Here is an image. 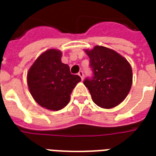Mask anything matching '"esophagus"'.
Here are the masks:
<instances>
[{
	"instance_id": "34e87169",
	"label": "esophagus",
	"mask_w": 156,
	"mask_h": 156,
	"mask_svg": "<svg viewBox=\"0 0 156 156\" xmlns=\"http://www.w3.org/2000/svg\"><path fill=\"white\" fill-rule=\"evenodd\" d=\"M78 76H79L81 78V80L84 79V72H83L82 70L79 71V73H78Z\"/></svg>"
}]
</instances>
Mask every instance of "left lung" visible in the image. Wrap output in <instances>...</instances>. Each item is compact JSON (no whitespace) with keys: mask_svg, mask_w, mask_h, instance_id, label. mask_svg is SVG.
Returning a JSON list of instances; mask_svg holds the SVG:
<instances>
[{"mask_svg":"<svg viewBox=\"0 0 156 156\" xmlns=\"http://www.w3.org/2000/svg\"><path fill=\"white\" fill-rule=\"evenodd\" d=\"M90 58L92 78H86L95 104L105 109L116 106L126 99L132 85V69L126 59L111 49L95 45L85 51Z\"/></svg>","mask_w":156,"mask_h":156,"instance_id":"obj_1","label":"left lung"}]
</instances>
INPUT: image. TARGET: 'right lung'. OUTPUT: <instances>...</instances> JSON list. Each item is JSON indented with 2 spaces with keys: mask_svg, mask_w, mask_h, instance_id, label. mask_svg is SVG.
<instances>
[{
  "mask_svg": "<svg viewBox=\"0 0 156 156\" xmlns=\"http://www.w3.org/2000/svg\"><path fill=\"white\" fill-rule=\"evenodd\" d=\"M61 51L50 49L42 53L27 73L30 94L38 104L51 111H59L70 101V94L81 79L72 75L61 62Z\"/></svg>",
  "mask_w": 156,
  "mask_h": 156,
  "instance_id": "right-lung-1",
  "label": "right lung"
}]
</instances>
